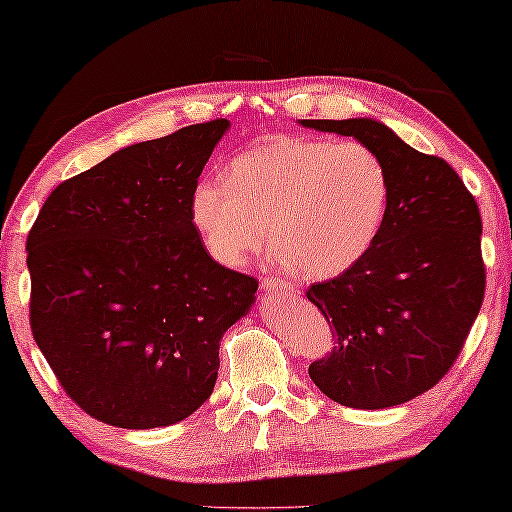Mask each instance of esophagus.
<instances>
[{
    "mask_svg": "<svg viewBox=\"0 0 512 512\" xmlns=\"http://www.w3.org/2000/svg\"><path fill=\"white\" fill-rule=\"evenodd\" d=\"M261 288L265 292H288V290H292L290 283H286L283 279H276V276H265V279L261 281Z\"/></svg>",
    "mask_w": 512,
    "mask_h": 512,
    "instance_id": "1",
    "label": "esophagus"
}]
</instances>
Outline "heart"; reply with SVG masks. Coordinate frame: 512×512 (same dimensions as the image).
<instances>
[{"instance_id": "obj_1", "label": "heart", "mask_w": 512, "mask_h": 512, "mask_svg": "<svg viewBox=\"0 0 512 512\" xmlns=\"http://www.w3.org/2000/svg\"><path fill=\"white\" fill-rule=\"evenodd\" d=\"M390 208V172L358 140L274 138L201 179L190 220L213 261L240 267L267 240L306 279L345 274L370 254Z\"/></svg>"}]
</instances>
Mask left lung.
Returning <instances> with one entry per match:
<instances>
[{
    "label": "left lung",
    "mask_w": 512,
    "mask_h": 512,
    "mask_svg": "<svg viewBox=\"0 0 512 512\" xmlns=\"http://www.w3.org/2000/svg\"><path fill=\"white\" fill-rule=\"evenodd\" d=\"M301 127L365 142L390 172L388 217L370 254L306 292L335 329L331 356L308 374L342 406L406 404L449 372L481 311L479 206L454 167L417 152L379 120H301Z\"/></svg>",
    "instance_id": "obj_1"
}]
</instances>
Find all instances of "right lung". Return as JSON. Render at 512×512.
Wrapping results in <instances>:
<instances>
[{"label":"right lung","instance_id":"add662e5","mask_svg":"<svg viewBox=\"0 0 512 512\" xmlns=\"http://www.w3.org/2000/svg\"><path fill=\"white\" fill-rule=\"evenodd\" d=\"M229 120L124 147L63 181L27 238L29 322L58 383L95 420L170 426L211 397L220 340L258 281L215 263L190 197Z\"/></svg>","mask_w":512,"mask_h":512}]
</instances>
